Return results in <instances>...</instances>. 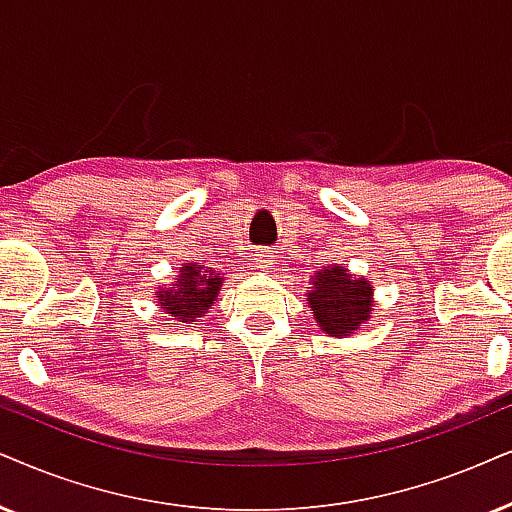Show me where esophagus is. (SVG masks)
Instances as JSON below:
<instances>
[{
  "label": "esophagus",
  "mask_w": 512,
  "mask_h": 512,
  "mask_svg": "<svg viewBox=\"0 0 512 512\" xmlns=\"http://www.w3.org/2000/svg\"><path fill=\"white\" fill-rule=\"evenodd\" d=\"M257 262H260V269H271L274 267V255H271V252H267V250H262L260 255H257Z\"/></svg>",
  "instance_id": "1"
}]
</instances>
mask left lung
Here are the masks:
<instances>
[{
  "mask_svg": "<svg viewBox=\"0 0 512 512\" xmlns=\"http://www.w3.org/2000/svg\"><path fill=\"white\" fill-rule=\"evenodd\" d=\"M307 290V304L316 326L331 338H345L359 331L373 314V286L364 276L352 274L342 264H328L314 271Z\"/></svg>",
  "mask_w": 512,
  "mask_h": 512,
  "instance_id": "8db88e82",
  "label": "left lung"
}]
</instances>
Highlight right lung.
Listing matches in <instances>:
<instances>
[{"label":"right lung","instance_id":"right-lung-1","mask_svg":"<svg viewBox=\"0 0 512 512\" xmlns=\"http://www.w3.org/2000/svg\"><path fill=\"white\" fill-rule=\"evenodd\" d=\"M224 278L226 276L212 267H205V264L184 262L172 286L158 288L153 297L158 300V307L165 314H170L174 321L193 323L200 316L208 314V309L215 307Z\"/></svg>","mask_w":512,"mask_h":512}]
</instances>
